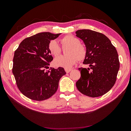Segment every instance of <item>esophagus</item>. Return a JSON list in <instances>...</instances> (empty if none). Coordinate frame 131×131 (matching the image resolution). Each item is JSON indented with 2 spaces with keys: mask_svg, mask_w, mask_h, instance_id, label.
Instances as JSON below:
<instances>
[{
  "mask_svg": "<svg viewBox=\"0 0 131 131\" xmlns=\"http://www.w3.org/2000/svg\"><path fill=\"white\" fill-rule=\"evenodd\" d=\"M72 69H65V72L67 73H69L70 72H71L72 71Z\"/></svg>",
  "mask_w": 131,
  "mask_h": 131,
  "instance_id": "esophagus-1",
  "label": "esophagus"
}]
</instances>
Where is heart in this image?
<instances>
[{"label":"heart","instance_id":"b5f03b06","mask_svg":"<svg viewBox=\"0 0 131 131\" xmlns=\"http://www.w3.org/2000/svg\"><path fill=\"white\" fill-rule=\"evenodd\" d=\"M63 48H68L66 51V56L59 57L55 58L54 65L57 67L70 69L76 63L77 60L83 61L87 56V48L77 37L72 35H68L60 39ZM51 54L55 57H58L62 52V48L57 42L52 40L48 46Z\"/></svg>","mask_w":131,"mask_h":131}]
</instances>
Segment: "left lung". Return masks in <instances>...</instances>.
<instances>
[{"instance_id":"8db88e82","label":"left lung","mask_w":131,"mask_h":131,"mask_svg":"<svg viewBox=\"0 0 131 131\" xmlns=\"http://www.w3.org/2000/svg\"><path fill=\"white\" fill-rule=\"evenodd\" d=\"M87 48L83 63L90 68H80L81 77L76 82L77 90L86 96L95 97L111 90L117 80L119 61L116 47L107 37L90 29L76 32Z\"/></svg>"}]
</instances>
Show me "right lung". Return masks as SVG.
I'll return each instance as SVG.
<instances>
[{
	"label": "right lung",
	"instance_id": "right-lung-1",
	"mask_svg": "<svg viewBox=\"0 0 131 131\" xmlns=\"http://www.w3.org/2000/svg\"><path fill=\"white\" fill-rule=\"evenodd\" d=\"M61 34L42 32L27 37L15 51L12 72L18 88L35 101H44L57 92L60 79L66 72L63 68H48L53 57L48 46Z\"/></svg>",
	"mask_w": 131,
	"mask_h": 131
}]
</instances>
